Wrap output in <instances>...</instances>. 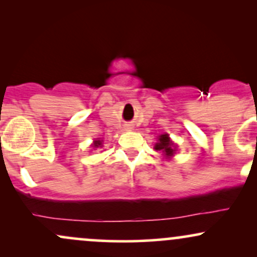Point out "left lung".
<instances>
[{"instance_id":"1","label":"left lung","mask_w":257,"mask_h":257,"mask_svg":"<svg viewBox=\"0 0 257 257\" xmlns=\"http://www.w3.org/2000/svg\"><path fill=\"white\" fill-rule=\"evenodd\" d=\"M156 151H162L167 157H172L175 152V147H174L173 141L169 139V135L168 134H163L161 135L158 139V143L156 144L155 146Z\"/></svg>"}]
</instances>
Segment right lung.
<instances>
[{
    "label": "right lung",
    "mask_w": 257,
    "mask_h": 257,
    "mask_svg": "<svg viewBox=\"0 0 257 257\" xmlns=\"http://www.w3.org/2000/svg\"><path fill=\"white\" fill-rule=\"evenodd\" d=\"M99 146H101V141L95 140V143H94V147H99Z\"/></svg>",
    "instance_id": "obj_1"
}]
</instances>
